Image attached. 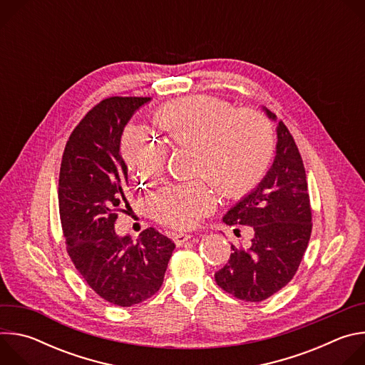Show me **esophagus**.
I'll return each instance as SVG.
<instances>
[{
	"label": "esophagus",
	"mask_w": 365,
	"mask_h": 365,
	"mask_svg": "<svg viewBox=\"0 0 365 365\" xmlns=\"http://www.w3.org/2000/svg\"><path fill=\"white\" fill-rule=\"evenodd\" d=\"M192 238V235L190 234H183V232H179V234H175L173 235V241H175V244L178 245V247H180V245H183L186 241H189Z\"/></svg>",
	"instance_id": "obj_1"
}]
</instances>
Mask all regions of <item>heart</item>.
<instances>
[{
	"label": "heart",
	"instance_id": "1",
	"mask_svg": "<svg viewBox=\"0 0 365 365\" xmlns=\"http://www.w3.org/2000/svg\"><path fill=\"white\" fill-rule=\"evenodd\" d=\"M153 123L175 145L196 150V173L210 179L224 196L251 190L266 173L274 151L269 120L258 111L234 110L228 101L192 95L165 103ZM123 159L140 180L158 178L166 162L159 140L128 128L121 141ZM154 218L178 230L195 227L215 207V193L206 179L166 186L148 200Z\"/></svg>",
	"mask_w": 365,
	"mask_h": 365
}]
</instances>
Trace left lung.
<instances>
[{
	"instance_id": "left-lung-1",
	"label": "left lung",
	"mask_w": 365,
	"mask_h": 365,
	"mask_svg": "<svg viewBox=\"0 0 365 365\" xmlns=\"http://www.w3.org/2000/svg\"><path fill=\"white\" fill-rule=\"evenodd\" d=\"M266 115L277 117L263 107ZM272 168L251 192L242 196L222 221L248 225L254 235L248 248L231 245L228 263L215 273L227 293L247 302H262L296 274L312 232V212L306 173L297 145L279 121Z\"/></svg>"
}]
</instances>
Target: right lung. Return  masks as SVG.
<instances>
[{"label":"right lung","mask_w":365,"mask_h":365,"mask_svg":"<svg viewBox=\"0 0 365 365\" xmlns=\"http://www.w3.org/2000/svg\"><path fill=\"white\" fill-rule=\"evenodd\" d=\"M151 98L114 96L93 107L71 134L59 176V214L72 262L91 289L128 307L158 292L175 242L147 228L137 242L115 232L117 211L128 205V169L121 135Z\"/></svg>","instance_id":"1"}]
</instances>
